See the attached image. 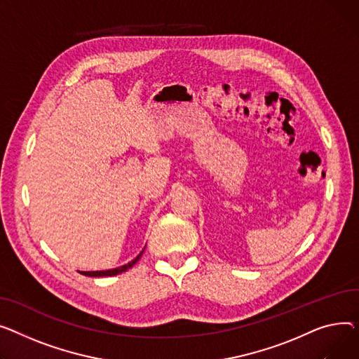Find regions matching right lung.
<instances>
[{
	"mask_svg": "<svg viewBox=\"0 0 359 359\" xmlns=\"http://www.w3.org/2000/svg\"><path fill=\"white\" fill-rule=\"evenodd\" d=\"M143 250L140 252V254L133 259L130 261L129 264H126L123 266H118V268H114V269H107V271H81L82 276H87V277H113V276H117V273H121L124 271H128L129 268H132L142 257Z\"/></svg>",
	"mask_w": 359,
	"mask_h": 359,
	"instance_id": "obj_1",
	"label": "right lung"
}]
</instances>
